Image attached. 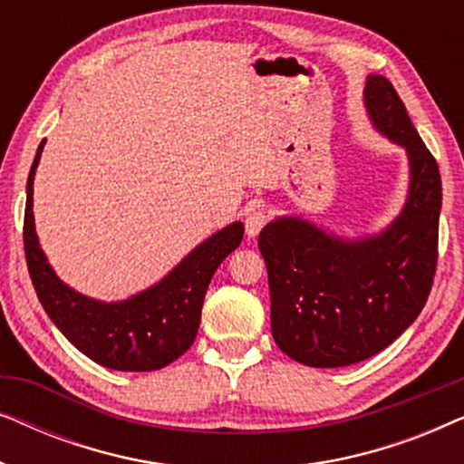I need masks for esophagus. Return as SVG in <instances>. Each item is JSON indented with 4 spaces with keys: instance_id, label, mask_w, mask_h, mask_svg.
Masks as SVG:
<instances>
[{
    "instance_id": "esophagus-1",
    "label": "esophagus",
    "mask_w": 464,
    "mask_h": 464,
    "mask_svg": "<svg viewBox=\"0 0 464 464\" xmlns=\"http://www.w3.org/2000/svg\"><path fill=\"white\" fill-rule=\"evenodd\" d=\"M268 224V215H266L264 208H253V211L246 213L245 218V230H246V237L249 238H256L259 230Z\"/></svg>"
}]
</instances>
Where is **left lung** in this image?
I'll list each match as a JSON object with an SVG mask.
<instances>
[{"mask_svg": "<svg viewBox=\"0 0 464 464\" xmlns=\"http://www.w3.org/2000/svg\"><path fill=\"white\" fill-rule=\"evenodd\" d=\"M363 101L380 135L408 154L401 211L382 232L342 238L285 215L259 232L270 285L272 338L308 367L359 363L392 344L433 287L441 175L384 75H367Z\"/></svg>", "mask_w": 464, "mask_h": 464, "instance_id": "obj_1", "label": "left lung"}]
</instances>
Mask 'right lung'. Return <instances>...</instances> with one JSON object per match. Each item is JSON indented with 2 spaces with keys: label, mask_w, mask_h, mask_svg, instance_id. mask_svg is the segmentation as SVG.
I'll list each match as a JSON object with an SVG mask.
<instances>
[{
  "label": "right lung",
  "mask_w": 464,
  "mask_h": 464,
  "mask_svg": "<svg viewBox=\"0 0 464 464\" xmlns=\"http://www.w3.org/2000/svg\"><path fill=\"white\" fill-rule=\"evenodd\" d=\"M44 143L27 179L24 257L35 294L59 332L94 363L118 372H154L179 359L198 334L202 300L219 264L243 240V221H232L194 246L167 276L120 302L88 297L61 281L35 232L34 179Z\"/></svg>",
  "instance_id": "1"
}]
</instances>
